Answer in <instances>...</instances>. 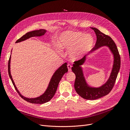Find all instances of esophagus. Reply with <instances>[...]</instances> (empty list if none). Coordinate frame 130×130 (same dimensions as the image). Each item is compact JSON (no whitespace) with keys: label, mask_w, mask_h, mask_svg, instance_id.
Wrapping results in <instances>:
<instances>
[{"label":"esophagus","mask_w":130,"mask_h":130,"mask_svg":"<svg viewBox=\"0 0 130 130\" xmlns=\"http://www.w3.org/2000/svg\"><path fill=\"white\" fill-rule=\"evenodd\" d=\"M72 65L70 64H68L67 65V68H68V70H69V72H71L72 71Z\"/></svg>","instance_id":"34e87169"}]
</instances>
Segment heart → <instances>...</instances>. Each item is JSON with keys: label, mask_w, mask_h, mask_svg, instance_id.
<instances>
[{"label": "heart", "mask_w": 130, "mask_h": 130, "mask_svg": "<svg viewBox=\"0 0 130 130\" xmlns=\"http://www.w3.org/2000/svg\"><path fill=\"white\" fill-rule=\"evenodd\" d=\"M93 42V38L89 34L67 31L61 35L59 45L63 49L70 50V57L72 59L77 60L84 56L91 50Z\"/></svg>", "instance_id": "heart-1"}]
</instances>
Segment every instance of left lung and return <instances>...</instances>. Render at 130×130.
<instances>
[{"label": "left lung", "instance_id": "left-lung-1", "mask_svg": "<svg viewBox=\"0 0 130 130\" xmlns=\"http://www.w3.org/2000/svg\"><path fill=\"white\" fill-rule=\"evenodd\" d=\"M91 28L95 31L97 37L96 44L92 52L96 50L101 47L106 46L109 47L114 56V63L110 77L104 85L98 88L90 87L86 82L82 69L80 66L85 62V56L74 61L72 70L76 76L74 83L75 90L79 96L83 99L93 100L105 96L112 90L120 69L121 58L117 46L113 39L98 29L93 27H91Z\"/></svg>", "mask_w": 130, "mask_h": 130}]
</instances>
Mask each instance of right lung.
<instances>
[{
    "instance_id": "add662e5",
    "label": "right lung",
    "mask_w": 130,
    "mask_h": 130,
    "mask_svg": "<svg viewBox=\"0 0 130 130\" xmlns=\"http://www.w3.org/2000/svg\"><path fill=\"white\" fill-rule=\"evenodd\" d=\"M46 32V30L45 29H39V30H34L32 31L28 32H27L25 35L23 36L21 38L18 39L16 43H19L20 42H22L27 39H28L32 37H35V36H41L44 35ZM10 59H11V56H10L9 61H8V74L11 80L12 83L14 86V87L15 90L17 92V93L19 94V95L23 99L26 101L27 102H29L31 103H34V104H43L46 102L50 101L54 96V95L55 94L58 85V84L60 79L62 78L63 76L64 75L65 73H67L68 72V69L67 66V63H65L64 64L61 65L59 69L56 71V72L54 73V75H53L51 81L50 82L49 85L48 86L46 91L45 92V93L40 95V96L36 98H32V99H29L27 98L23 95L20 94L16 86L15 85L14 82H13V80L12 78V76L10 74Z\"/></svg>"
}]
</instances>
